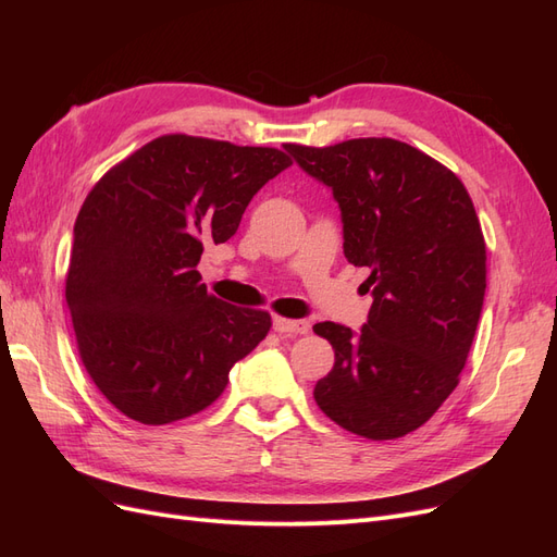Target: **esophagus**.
Listing matches in <instances>:
<instances>
[{
	"label": "esophagus",
	"mask_w": 557,
	"mask_h": 557,
	"mask_svg": "<svg viewBox=\"0 0 557 557\" xmlns=\"http://www.w3.org/2000/svg\"><path fill=\"white\" fill-rule=\"evenodd\" d=\"M274 330L278 334H288V336H295V334H307L311 330L309 320H290V318H281L276 315L274 318Z\"/></svg>",
	"instance_id": "1"
}]
</instances>
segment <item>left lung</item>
I'll list each match as a JSON object with an SVG mask.
<instances>
[{
  "label": "left lung",
  "mask_w": 557,
  "mask_h": 557,
  "mask_svg": "<svg viewBox=\"0 0 557 557\" xmlns=\"http://www.w3.org/2000/svg\"><path fill=\"white\" fill-rule=\"evenodd\" d=\"M285 150L339 201L348 262L372 269L358 334L313 325L334 348L315 404L364 440H399L448 399L474 342L487 274L474 201L448 166L397 139Z\"/></svg>",
  "instance_id": "8db88e82"
}]
</instances>
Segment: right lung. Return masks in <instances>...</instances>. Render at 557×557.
I'll list each match as a JSON object with an SVG mask.
<instances>
[{"mask_svg": "<svg viewBox=\"0 0 557 557\" xmlns=\"http://www.w3.org/2000/svg\"><path fill=\"white\" fill-rule=\"evenodd\" d=\"M290 164L278 148L162 134L95 183L64 295L81 362L117 411L144 425L205 411L264 339L272 315L207 293L197 264Z\"/></svg>", "mask_w": 557, "mask_h": 557, "instance_id": "add662e5", "label": "right lung"}]
</instances>
